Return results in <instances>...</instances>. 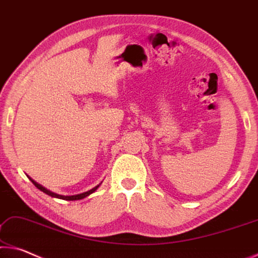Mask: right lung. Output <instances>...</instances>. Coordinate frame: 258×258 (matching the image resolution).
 <instances>
[{
	"instance_id": "1",
	"label": "right lung",
	"mask_w": 258,
	"mask_h": 258,
	"mask_svg": "<svg viewBox=\"0 0 258 258\" xmlns=\"http://www.w3.org/2000/svg\"><path fill=\"white\" fill-rule=\"evenodd\" d=\"M31 179V181L32 183L35 185V186L40 189V191H42L43 193H45V194H48V196H50V197H52V198H58V199H61V200H67V201H73V200H81V199H83V198H86V197H88V196H90V194L92 193V192H95L97 188L99 187V185H97L96 187H94V188H91L90 191H87V192H84V193H81V194H77V196H71V197H65V196H59V194H56V193H53V192H51V191H49V189H46V188H44L43 186H42V185H40V184H37L36 181H34L32 178H29Z\"/></svg>"
}]
</instances>
